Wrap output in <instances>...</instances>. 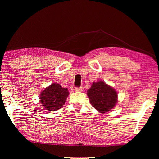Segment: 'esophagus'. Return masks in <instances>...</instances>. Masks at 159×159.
Masks as SVG:
<instances>
[{"mask_svg":"<svg viewBox=\"0 0 159 159\" xmlns=\"http://www.w3.org/2000/svg\"><path fill=\"white\" fill-rule=\"evenodd\" d=\"M84 89L83 87H76L75 91L76 92H83Z\"/></svg>","mask_w":159,"mask_h":159,"instance_id":"esophagus-1","label":"esophagus"}]
</instances>
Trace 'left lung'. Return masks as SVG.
<instances>
[{
	"instance_id": "1",
	"label": "left lung",
	"mask_w": 159,
	"mask_h": 159,
	"mask_svg": "<svg viewBox=\"0 0 159 159\" xmlns=\"http://www.w3.org/2000/svg\"><path fill=\"white\" fill-rule=\"evenodd\" d=\"M87 96L91 104L101 113L112 109L117 101L116 91L103 81L93 83L87 90Z\"/></svg>"
}]
</instances>
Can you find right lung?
I'll return each mask as SVG.
<instances>
[{
	"instance_id": "add662e5",
	"label": "right lung",
	"mask_w": 159,
	"mask_h": 159,
	"mask_svg": "<svg viewBox=\"0 0 159 159\" xmlns=\"http://www.w3.org/2000/svg\"><path fill=\"white\" fill-rule=\"evenodd\" d=\"M69 92L57 83H52L42 91L40 102L42 106L50 111H56L63 107Z\"/></svg>"
}]
</instances>
